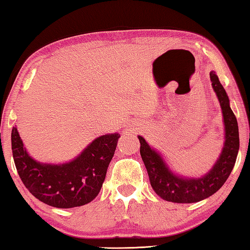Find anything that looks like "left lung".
Instances as JSON below:
<instances>
[{
	"instance_id": "8db88e82",
	"label": "left lung",
	"mask_w": 250,
	"mask_h": 250,
	"mask_svg": "<svg viewBox=\"0 0 250 250\" xmlns=\"http://www.w3.org/2000/svg\"><path fill=\"white\" fill-rule=\"evenodd\" d=\"M211 86L220 101L223 114L225 141L215 165L201 177H184L173 173L160 153L150 146L142 136L140 153L148 172L152 189L164 200L177 204H191L210 197L225 183L233 169L239 151V128L237 118L230 108V100L215 71L209 74Z\"/></svg>"
}]
</instances>
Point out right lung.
Here are the masks:
<instances>
[{
    "mask_svg": "<svg viewBox=\"0 0 250 250\" xmlns=\"http://www.w3.org/2000/svg\"><path fill=\"white\" fill-rule=\"evenodd\" d=\"M119 138L118 133L99 136L71 162L56 165L33 159L13 127V160L22 183L40 201L57 208L83 206L100 192Z\"/></svg>",
    "mask_w": 250,
    "mask_h": 250,
    "instance_id": "right-lung-1",
    "label": "right lung"
}]
</instances>
